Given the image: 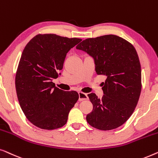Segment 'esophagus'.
Returning <instances> with one entry per match:
<instances>
[{"label": "esophagus", "mask_w": 158, "mask_h": 158, "mask_svg": "<svg viewBox=\"0 0 158 158\" xmlns=\"http://www.w3.org/2000/svg\"><path fill=\"white\" fill-rule=\"evenodd\" d=\"M85 99H88L87 94L83 92H79V101H83Z\"/></svg>", "instance_id": "esophagus-1"}]
</instances>
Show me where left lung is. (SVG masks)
<instances>
[{
    "mask_svg": "<svg viewBox=\"0 0 158 158\" xmlns=\"http://www.w3.org/2000/svg\"><path fill=\"white\" fill-rule=\"evenodd\" d=\"M76 48L94 59L97 74L106 77L102 99L94 93L88 94L93 110L86 121L100 130L119 127L132 115L140 95L141 66L136 50L115 35L86 39Z\"/></svg>",
    "mask_w": 158,
    "mask_h": 158,
    "instance_id": "obj_1",
    "label": "left lung"
}]
</instances>
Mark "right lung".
Returning a JSON list of instances; mask_svg holds the SVG:
<instances>
[{"mask_svg":"<svg viewBox=\"0 0 158 158\" xmlns=\"http://www.w3.org/2000/svg\"><path fill=\"white\" fill-rule=\"evenodd\" d=\"M81 41L38 34L24 48L15 74V89L26 118L39 128L51 130L65 125L69 111L79 99L76 91L60 89L52 79L59 77L69 51Z\"/></svg>","mask_w":158,"mask_h":158,"instance_id":"add662e5","label":"right lung"}]
</instances>
